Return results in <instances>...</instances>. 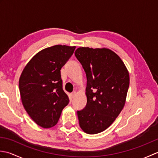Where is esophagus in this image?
<instances>
[{"mask_svg": "<svg viewBox=\"0 0 158 158\" xmlns=\"http://www.w3.org/2000/svg\"><path fill=\"white\" fill-rule=\"evenodd\" d=\"M76 94H77L76 92H73V93L70 94V96L72 97V98H75V97Z\"/></svg>", "mask_w": 158, "mask_h": 158, "instance_id": "obj_1", "label": "esophagus"}]
</instances>
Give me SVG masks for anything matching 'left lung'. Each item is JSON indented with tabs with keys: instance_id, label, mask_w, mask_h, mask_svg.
Returning <instances> with one entry per match:
<instances>
[{
	"instance_id": "left-lung-1",
	"label": "left lung",
	"mask_w": 158,
	"mask_h": 158,
	"mask_svg": "<svg viewBox=\"0 0 158 158\" xmlns=\"http://www.w3.org/2000/svg\"><path fill=\"white\" fill-rule=\"evenodd\" d=\"M75 55L87 77V105L77 111L83 132L95 135L111 125L126 103L129 73L119 56L107 48H79Z\"/></svg>"
}]
</instances>
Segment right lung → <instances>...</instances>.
Here are the masks:
<instances>
[{
	"mask_svg": "<svg viewBox=\"0 0 158 158\" xmlns=\"http://www.w3.org/2000/svg\"><path fill=\"white\" fill-rule=\"evenodd\" d=\"M75 48L57 45L41 50L28 62L19 77L22 105L31 118L44 128L56 125L69 102L62 89L60 70Z\"/></svg>",
	"mask_w": 158,
	"mask_h": 158,
	"instance_id": "right-lung-1",
	"label": "right lung"
}]
</instances>
